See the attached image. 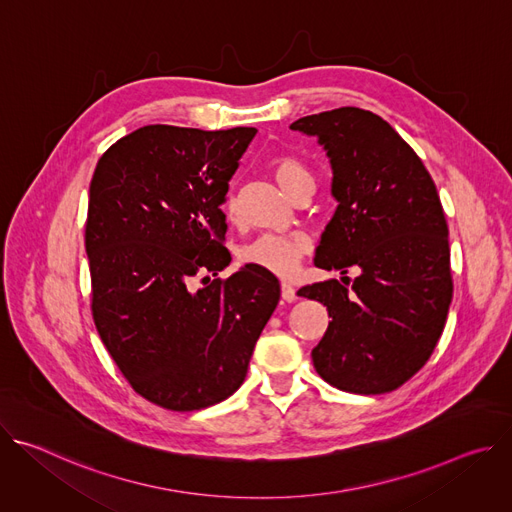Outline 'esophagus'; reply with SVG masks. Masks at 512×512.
I'll return each mask as SVG.
<instances>
[{
	"label": "esophagus",
	"instance_id": "1",
	"mask_svg": "<svg viewBox=\"0 0 512 512\" xmlns=\"http://www.w3.org/2000/svg\"><path fill=\"white\" fill-rule=\"evenodd\" d=\"M281 300L283 302H287V304H291V302H296L298 300V294H296V287L294 285H289V283H281Z\"/></svg>",
	"mask_w": 512,
	"mask_h": 512
}]
</instances>
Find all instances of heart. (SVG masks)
I'll return each mask as SVG.
<instances>
[{
    "label": "heart",
    "mask_w": 512,
    "mask_h": 512,
    "mask_svg": "<svg viewBox=\"0 0 512 512\" xmlns=\"http://www.w3.org/2000/svg\"><path fill=\"white\" fill-rule=\"evenodd\" d=\"M269 172L275 182L294 198L304 188H314L312 170L296 156H277L269 162ZM223 212L229 223L239 221V200L235 194H227L223 202ZM310 243L300 235H263L243 251V261L249 265H257L267 269L279 277H287L294 273L304 255L308 253Z\"/></svg>",
    "instance_id": "obj_1"
}]
</instances>
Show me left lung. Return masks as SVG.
I'll return each instance as SVG.
<instances>
[{"label":"left lung","instance_id":"obj_1","mask_svg":"<svg viewBox=\"0 0 512 512\" xmlns=\"http://www.w3.org/2000/svg\"><path fill=\"white\" fill-rule=\"evenodd\" d=\"M316 135L338 200L316 251L322 269L360 275L304 285L332 322L312 350L332 387L381 395L417 375L440 340L454 281L446 214L411 145L379 115L340 107L289 125Z\"/></svg>","mask_w":512,"mask_h":512}]
</instances>
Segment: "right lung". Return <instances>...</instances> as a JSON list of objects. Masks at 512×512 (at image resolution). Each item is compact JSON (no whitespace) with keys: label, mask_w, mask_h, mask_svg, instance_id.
<instances>
[{"label":"right lung","mask_w":512,"mask_h":512,"mask_svg":"<svg viewBox=\"0 0 512 512\" xmlns=\"http://www.w3.org/2000/svg\"><path fill=\"white\" fill-rule=\"evenodd\" d=\"M255 133L145 125L111 145L91 180L97 332L133 391L170 411L231 397L279 302V281L257 265L216 277L231 263L221 204Z\"/></svg>","instance_id":"1"}]
</instances>
